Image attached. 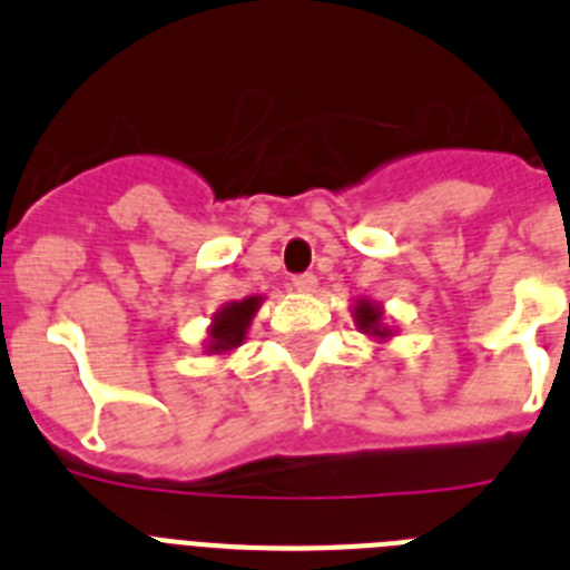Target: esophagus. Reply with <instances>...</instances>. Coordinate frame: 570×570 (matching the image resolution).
Segmentation results:
<instances>
[{"mask_svg":"<svg viewBox=\"0 0 570 570\" xmlns=\"http://www.w3.org/2000/svg\"><path fill=\"white\" fill-rule=\"evenodd\" d=\"M294 291H299V294H314V291H316V276L314 274L294 276Z\"/></svg>","mask_w":570,"mask_h":570,"instance_id":"esophagus-1","label":"esophagus"}]
</instances>
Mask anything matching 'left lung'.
Segmentation results:
<instances>
[{
  "instance_id": "1",
  "label": "left lung",
  "mask_w": 570,
  "mask_h": 570,
  "mask_svg": "<svg viewBox=\"0 0 570 570\" xmlns=\"http://www.w3.org/2000/svg\"><path fill=\"white\" fill-rule=\"evenodd\" d=\"M385 311H382L380 302H371V299H356L354 305V322H356V331L365 336H374V340L385 342L394 336V331L387 328L385 322Z\"/></svg>"
}]
</instances>
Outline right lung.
Listing matches in <instances>:
<instances>
[{
  "instance_id": "right-lung-1",
  "label": "right lung",
  "mask_w": 570,
  "mask_h": 570,
  "mask_svg": "<svg viewBox=\"0 0 570 570\" xmlns=\"http://www.w3.org/2000/svg\"><path fill=\"white\" fill-rule=\"evenodd\" d=\"M262 299H265V296H245V299L228 302V305H223V308L216 311V314L210 316L205 354L225 356L230 354V351H236V347L245 342V336H248L250 322H254Z\"/></svg>"
}]
</instances>
